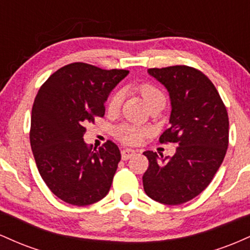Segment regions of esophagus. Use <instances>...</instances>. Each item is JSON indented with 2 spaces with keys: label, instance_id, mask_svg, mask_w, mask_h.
I'll return each instance as SVG.
<instances>
[{
  "label": "esophagus",
  "instance_id": "esophagus-1",
  "mask_svg": "<svg viewBox=\"0 0 250 250\" xmlns=\"http://www.w3.org/2000/svg\"><path fill=\"white\" fill-rule=\"evenodd\" d=\"M136 151L133 150V149H129V148H125V149H122L121 151V155H122V160L123 161H127V160L130 159L133 155H135Z\"/></svg>",
  "mask_w": 250,
  "mask_h": 250
}]
</instances>
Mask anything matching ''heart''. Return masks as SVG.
<instances>
[{"label": "heart", "mask_w": 250, "mask_h": 250, "mask_svg": "<svg viewBox=\"0 0 250 250\" xmlns=\"http://www.w3.org/2000/svg\"><path fill=\"white\" fill-rule=\"evenodd\" d=\"M137 90L141 93V95L147 103L150 105L151 103L159 101V100H165V95L156 85L150 84V83H142L137 85ZM123 99H125V93L123 90H116L110 97L108 103V109L110 111H115L121 107ZM148 134V129L140 127L133 123H121L114 129V135L117 140L125 143V145H137L142 141L143 137Z\"/></svg>", "instance_id": "obj_1"}]
</instances>
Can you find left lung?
I'll return each mask as SVG.
<instances>
[{
	"label": "left lung",
	"instance_id": "obj_1",
	"mask_svg": "<svg viewBox=\"0 0 250 250\" xmlns=\"http://www.w3.org/2000/svg\"><path fill=\"white\" fill-rule=\"evenodd\" d=\"M170 97V127L160 142L177 143L173 157L147 150L143 188L150 199L168 206L188 202L208 187L228 148L227 109L213 82L187 65L150 68Z\"/></svg>",
	"mask_w": 250,
	"mask_h": 250
}]
</instances>
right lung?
<instances>
[{
	"label": "right lung",
	"mask_w": 250,
	"mask_h": 250,
	"mask_svg": "<svg viewBox=\"0 0 250 250\" xmlns=\"http://www.w3.org/2000/svg\"><path fill=\"white\" fill-rule=\"evenodd\" d=\"M129 74L87 63L64 65L40 88L31 110L30 146L40 175L59 199L74 206L102 200L121 153L114 142L90 148L85 125L104 115L109 94Z\"/></svg>",
	"instance_id": "obj_1"
}]
</instances>
